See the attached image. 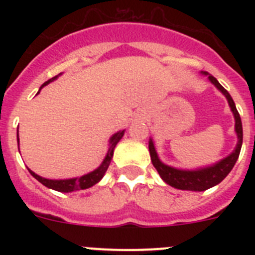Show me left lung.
<instances>
[{
    "label": "left lung",
    "mask_w": 255,
    "mask_h": 255,
    "mask_svg": "<svg viewBox=\"0 0 255 255\" xmlns=\"http://www.w3.org/2000/svg\"><path fill=\"white\" fill-rule=\"evenodd\" d=\"M204 75L208 76L209 82L217 88L221 93L226 97L227 102H229L230 108L233 111L234 117H235V131L238 135V144H236L235 149L230 155H227L226 158L221 159L216 164H212L208 167L198 168V170H179V168L171 167L164 164L163 162L159 161L158 154L155 152L154 144H153L152 139L149 140V153H150V159H152L153 166L155 170L158 171L159 176L162 177L164 182H167L168 185L172 188L180 189V190H191V191H204L207 189L212 188V186L220 184L225 177L230 173V171L233 170L235 166L236 161L240 154V149H242L243 144V125H242V119L239 115L236 106L234 103V100L229 94V92L225 89L220 83L217 82V79L215 76L209 75L208 73H203Z\"/></svg>",
    "instance_id": "left-lung-1"
}]
</instances>
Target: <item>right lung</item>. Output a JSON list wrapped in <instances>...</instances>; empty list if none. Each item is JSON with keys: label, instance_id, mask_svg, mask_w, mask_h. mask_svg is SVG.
<instances>
[{"label": "right lung", "instance_id": "right-lung-1", "mask_svg": "<svg viewBox=\"0 0 255 255\" xmlns=\"http://www.w3.org/2000/svg\"><path fill=\"white\" fill-rule=\"evenodd\" d=\"M57 78H58V75H56L55 78H52V79H49V80H47V82L44 83L42 87H40V89H42L44 85L49 84V83L53 82V80ZM38 93H39V92H38ZM124 132H125V130H121V131H119V132H116V134L112 135L111 139H110V148H108L107 155L105 157V159H103V162L101 163V166L98 168H96L94 171H92V172L87 173V175H83V176H80V177H74V179L49 180V179H44V177L39 176V175H37V173L33 172V171L29 170L28 168L29 172H30L31 176L35 177V179H37L40 184H43L44 186H47V188H49V189H53V190H56V191H61V193H71V191L91 188V186L96 185L98 181H101V179L103 177V175L106 173V171H107L108 166H110V163H111L115 147H116V144L119 143V141H120V139L124 136ZM17 145H19V130H17Z\"/></svg>", "mask_w": 255, "mask_h": 255}]
</instances>
